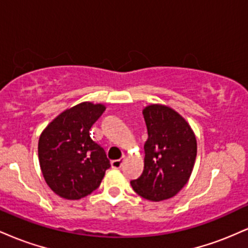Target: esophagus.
Masks as SVG:
<instances>
[{
  "mask_svg": "<svg viewBox=\"0 0 248 248\" xmlns=\"http://www.w3.org/2000/svg\"><path fill=\"white\" fill-rule=\"evenodd\" d=\"M124 157L120 158V160H114L110 162V164H112V168H115V169H119V168H121L122 163H124Z\"/></svg>",
  "mask_w": 248,
  "mask_h": 248,
  "instance_id": "1",
  "label": "esophagus"
}]
</instances>
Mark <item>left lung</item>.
Here are the masks:
<instances>
[{"label": "left lung", "instance_id": "left-lung-1", "mask_svg": "<svg viewBox=\"0 0 248 248\" xmlns=\"http://www.w3.org/2000/svg\"><path fill=\"white\" fill-rule=\"evenodd\" d=\"M148 129L144 144V169L130 182L134 191L148 201L171 198L189 181L197 141L189 124L177 112L162 105L143 109Z\"/></svg>", "mask_w": 248, "mask_h": 248}]
</instances>
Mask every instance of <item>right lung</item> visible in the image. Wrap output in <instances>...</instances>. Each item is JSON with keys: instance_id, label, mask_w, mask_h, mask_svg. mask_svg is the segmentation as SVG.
I'll use <instances>...</instances> for the list:
<instances>
[{"instance_id": "obj_1", "label": "right lung", "mask_w": 248, "mask_h": 248, "mask_svg": "<svg viewBox=\"0 0 248 248\" xmlns=\"http://www.w3.org/2000/svg\"><path fill=\"white\" fill-rule=\"evenodd\" d=\"M104 105L81 102L59 114L43 130L38 157L45 182L65 199H80L100 186L110 167L105 149L91 139L90 129Z\"/></svg>"}]
</instances>
